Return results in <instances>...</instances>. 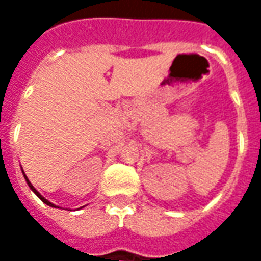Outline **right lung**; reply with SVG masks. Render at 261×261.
I'll list each match as a JSON object with an SVG mask.
<instances>
[{"mask_svg":"<svg viewBox=\"0 0 261 261\" xmlns=\"http://www.w3.org/2000/svg\"><path fill=\"white\" fill-rule=\"evenodd\" d=\"M23 176H25L26 181H28V186H29V187H31V189H32V192L35 193V194H36V196L39 197V198H40V200H42L43 202H44V204H47V205H50V207H56V205H54V204H51V202H50V201H47V200H46V198H44V197H43L42 194H40V193L37 192V190H36V189H35V187L32 186V183H31V181H29V179H28V177H26L25 173H23Z\"/></svg>","mask_w":261,"mask_h":261,"instance_id":"1","label":"right lung"}]
</instances>
